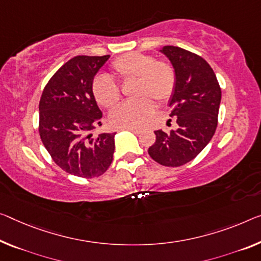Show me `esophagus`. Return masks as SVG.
I'll return each mask as SVG.
<instances>
[{"mask_svg":"<svg viewBox=\"0 0 261 261\" xmlns=\"http://www.w3.org/2000/svg\"><path fill=\"white\" fill-rule=\"evenodd\" d=\"M122 129L130 130V132H133V133H135V134H139L140 133V130L138 129V128H122Z\"/></svg>","mask_w":261,"mask_h":261,"instance_id":"esophagus-1","label":"esophagus"}]
</instances>
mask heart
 Instances as JSON below:
<instances>
[{"mask_svg":"<svg viewBox=\"0 0 261 261\" xmlns=\"http://www.w3.org/2000/svg\"><path fill=\"white\" fill-rule=\"evenodd\" d=\"M111 69L120 82L135 79L134 95L112 112L110 120L118 128H138L155 111V103L170 99L176 87V72L171 64L156 61L150 55L128 52L111 64ZM92 92L99 105L114 107L120 100V87L113 79L98 75L92 83Z\"/></svg>","mask_w":261,"mask_h":261,"instance_id":"1","label":"heart"}]
</instances>
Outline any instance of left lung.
Instances as JSON below:
<instances>
[{"mask_svg": "<svg viewBox=\"0 0 261 261\" xmlns=\"http://www.w3.org/2000/svg\"><path fill=\"white\" fill-rule=\"evenodd\" d=\"M160 51L176 72L169 107L178 128L170 133L155 130L156 141L148 154L162 166L179 167L194 160L214 136L222 91L214 70L200 56L172 45Z\"/></svg>", "mask_w": 261, "mask_h": 261, "instance_id": "1", "label": "left lung"}]
</instances>
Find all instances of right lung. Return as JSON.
I'll return each mask as SVG.
<instances>
[{
    "label": "right lung",
    "instance_id": "add662e5",
    "mask_svg": "<svg viewBox=\"0 0 261 261\" xmlns=\"http://www.w3.org/2000/svg\"><path fill=\"white\" fill-rule=\"evenodd\" d=\"M110 56H77L44 87L39 101V135L50 156L67 174L92 178L113 161L115 133L92 138L102 113L92 92L94 75Z\"/></svg>",
    "mask_w": 261,
    "mask_h": 261
}]
</instances>
